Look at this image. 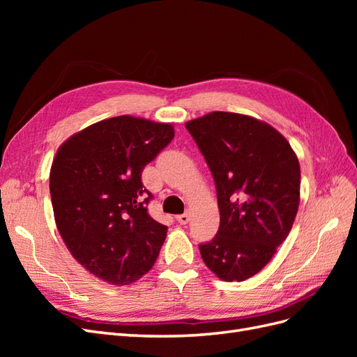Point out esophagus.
Returning <instances> with one entry per match:
<instances>
[{"label":"esophagus","mask_w":357,"mask_h":357,"mask_svg":"<svg viewBox=\"0 0 357 357\" xmlns=\"http://www.w3.org/2000/svg\"><path fill=\"white\" fill-rule=\"evenodd\" d=\"M177 222L180 225H186L189 222V214L188 213H183V214H178L177 215Z\"/></svg>","instance_id":"esophagus-1"}]
</instances>
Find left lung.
<instances>
[{
  "label": "left lung",
  "instance_id": "8db88e82",
  "mask_svg": "<svg viewBox=\"0 0 357 357\" xmlns=\"http://www.w3.org/2000/svg\"><path fill=\"white\" fill-rule=\"evenodd\" d=\"M211 171L220 226L199 245L225 282H244L271 261L299 207L301 168L287 139L252 116L213 112L186 123Z\"/></svg>",
  "mask_w": 357,
  "mask_h": 357
}]
</instances>
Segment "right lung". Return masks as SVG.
Here are the masks:
<instances>
[{
    "label": "right lung",
    "instance_id": "obj_1",
    "mask_svg": "<svg viewBox=\"0 0 357 357\" xmlns=\"http://www.w3.org/2000/svg\"><path fill=\"white\" fill-rule=\"evenodd\" d=\"M174 138L171 123L116 116L71 135L50 168L58 231L73 257L110 284L152 269L167 226L149 215L142 172Z\"/></svg>",
    "mask_w": 357,
    "mask_h": 357
}]
</instances>
